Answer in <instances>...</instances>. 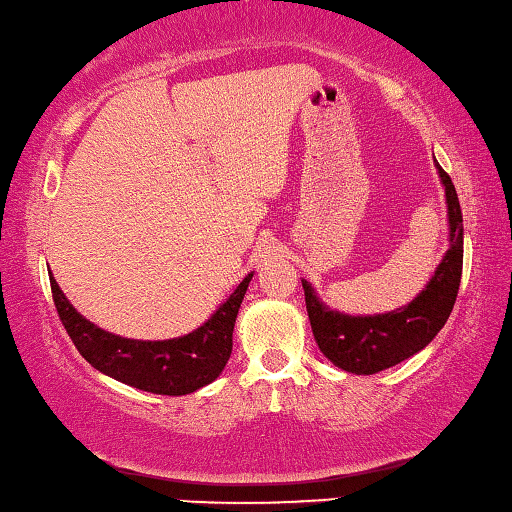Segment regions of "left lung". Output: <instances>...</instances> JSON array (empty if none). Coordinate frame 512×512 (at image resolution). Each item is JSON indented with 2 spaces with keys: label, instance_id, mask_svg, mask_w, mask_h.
I'll use <instances>...</instances> for the list:
<instances>
[{
  "label": "left lung",
  "instance_id": "left-lung-1",
  "mask_svg": "<svg viewBox=\"0 0 512 512\" xmlns=\"http://www.w3.org/2000/svg\"><path fill=\"white\" fill-rule=\"evenodd\" d=\"M435 168L440 173L446 196L449 250L417 298L385 314L351 316L330 310L316 296L310 282L300 280L316 344L339 369L358 373V376H371V373L394 367L431 344L449 319L462 275V212L451 177L444 173L440 164H435Z\"/></svg>",
  "mask_w": 512,
  "mask_h": 512
}]
</instances>
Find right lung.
<instances>
[{
  "label": "right lung",
  "instance_id": "right-lung-1",
  "mask_svg": "<svg viewBox=\"0 0 512 512\" xmlns=\"http://www.w3.org/2000/svg\"><path fill=\"white\" fill-rule=\"evenodd\" d=\"M253 275L255 271H250L200 328L159 342L127 339L102 330L72 307L52 273L50 285L61 323L88 364L143 392L184 396L214 383L225 369L232 353L234 321Z\"/></svg>",
  "mask_w": 512,
  "mask_h": 512
}]
</instances>
